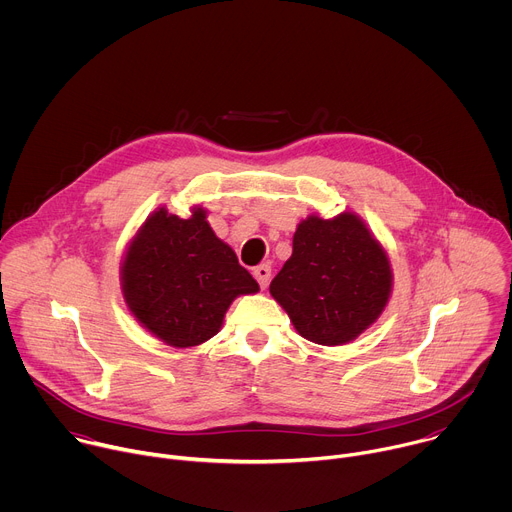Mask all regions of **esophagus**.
I'll use <instances>...</instances> for the list:
<instances>
[{"mask_svg": "<svg viewBox=\"0 0 512 512\" xmlns=\"http://www.w3.org/2000/svg\"><path fill=\"white\" fill-rule=\"evenodd\" d=\"M253 275L259 281V285L265 289L269 285V279H271V267L269 265H259V267L253 269Z\"/></svg>", "mask_w": 512, "mask_h": 512, "instance_id": "obj_1", "label": "esophagus"}]
</instances>
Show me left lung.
Listing matches in <instances>:
<instances>
[{"label": "left lung", "instance_id": "left-lung-1", "mask_svg": "<svg viewBox=\"0 0 512 512\" xmlns=\"http://www.w3.org/2000/svg\"><path fill=\"white\" fill-rule=\"evenodd\" d=\"M393 269L385 247L356 212L310 214L298 225L294 253L269 285L273 300L310 342L342 346L385 312Z\"/></svg>", "mask_w": 512, "mask_h": 512}]
</instances>
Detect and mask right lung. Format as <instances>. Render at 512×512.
Segmentation results:
<instances>
[{"mask_svg":"<svg viewBox=\"0 0 512 512\" xmlns=\"http://www.w3.org/2000/svg\"><path fill=\"white\" fill-rule=\"evenodd\" d=\"M119 275L129 314L174 348L210 340L231 304L259 291L198 204L188 218L156 208L127 243Z\"/></svg>","mask_w":512,"mask_h":512,"instance_id":"add662e5","label":"right lung"}]
</instances>
